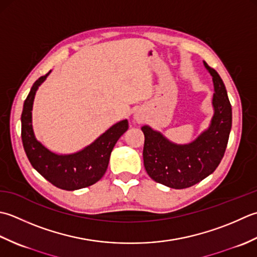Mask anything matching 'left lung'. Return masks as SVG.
Instances as JSON below:
<instances>
[{
    "label": "left lung",
    "instance_id": "obj_1",
    "mask_svg": "<svg viewBox=\"0 0 257 257\" xmlns=\"http://www.w3.org/2000/svg\"><path fill=\"white\" fill-rule=\"evenodd\" d=\"M214 83V116L208 130L187 145H176L163 135L143 126V160L153 181L172 188H187L216 170L226 150L232 127V106L218 73L204 62Z\"/></svg>",
    "mask_w": 257,
    "mask_h": 257
}]
</instances>
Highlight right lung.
Segmentation results:
<instances>
[{"mask_svg": "<svg viewBox=\"0 0 257 257\" xmlns=\"http://www.w3.org/2000/svg\"><path fill=\"white\" fill-rule=\"evenodd\" d=\"M50 72L34 83L24 101L21 116L23 148L31 165L51 184L65 191L80 190L93 185L105 174L112 150L117 140L127 131L128 122L124 119L113 125L91 145L77 153L70 155L52 153L36 141L32 128V106L35 92Z\"/></svg>", "mask_w": 257, "mask_h": 257, "instance_id": "right-lung-1", "label": "right lung"}]
</instances>
